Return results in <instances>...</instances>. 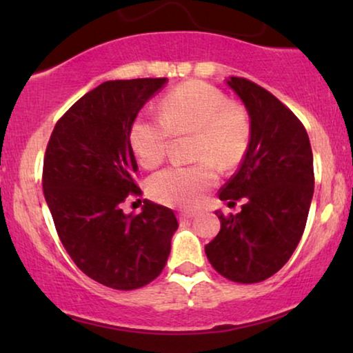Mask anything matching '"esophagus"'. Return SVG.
Returning <instances> with one entry per match:
<instances>
[{"mask_svg":"<svg viewBox=\"0 0 353 353\" xmlns=\"http://www.w3.org/2000/svg\"><path fill=\"white\" fill-rule=\"evenodd\" d=\"M196 216V212H181L180 214V220L181 221H188V220H192Z\"/></svg>","mask_w":353,"mask_h":353,"instance_id":"esophagus-1","label":"esophagus"}]
</instances>
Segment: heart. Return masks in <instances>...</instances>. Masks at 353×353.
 Segmentation results:
<instances>
[{"label": "heart", "mask_w": 353, "mask_h": 353, "mask_svg": "<svg viewBox=\"0 0 353 353\" xmlns=\"http://www.w3.org/2000/svg\"><path fill=\"white\" fill-rule=\"evenodd\" d=\"M161 117L141 114L130 128V146L144 168L162 163L172 134L192 133L190 167H168L149 180V192L165 205L191 209L215 185L219 168H231L248 151L252 123L243 104L205 81H186L163 96Z\"/></svg>", "instance_id": "heart-1"}]
</instances>
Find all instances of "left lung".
I'll return each mask as SVG.
<instances>
[{"label": "left lung", "mask_w": 353, "mask_h": 353, "mask_svg": "<svg viewBox=\"0 0 353 353\" xmlns=\"http://www.w3.org/2000/svg\"><path fill=\"white\" fill-rule=\"evenodd\" d=\"M228 85L243 99L252 133L219 197L245 204L236 215L215 212L221 228L205 255L221 276L252 284L279 272L302 238L315 186L313 154L305 127L276 96L243 77H230Z\"/></svg>", "instance_id": "obj_1"}]
</instances>
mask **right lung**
Here are the masks:
<instances>
[{"instance_id": "1", "label": "right lung", "mask_w": 353, "mask_h": 353, "mask_svg": "<svg viewBox=\"0 0 353 353\" xmlns=\"http://www.w3.org/2000/svg\"><path fill=\"white\" fill-rule=\"evenodd\" d=\"M167 79L104 81L57 120L43 161V192L57 236L77 267L104 286L132 291L162 273L178 220L172 209L141 196L130 128Z\"/></svg>"}]
</instances>
